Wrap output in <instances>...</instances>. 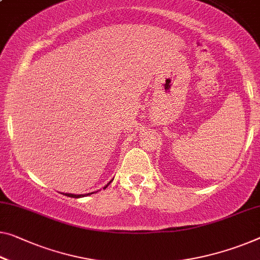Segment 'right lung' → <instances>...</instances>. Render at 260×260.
<instances>
[{"label":"right lung","mask_w":260,"mask_h":260,"mask_svg":"<svg viewBox=\"0 0 260 260\" xmlns=\"http://www.w3.org/2000/svg\"><path fill=\"white\" fill-rule=\"evenodd\" d=\"M113 181V180H111L110 182H108V183L105 185V187H104V189H106L108 185H110V183L111 182ZM93 192H88V193H81V195H75V193H63V195H65V196H69V197H73V199H79V197H84V196H88V195H92Z\"/></svg>","instance_id":"1"}]
</instances>
